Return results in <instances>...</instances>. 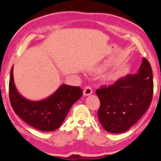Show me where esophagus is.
Instances as JSON below:
<instances>
[{
  "label": "esophagus",
  "mask_w": 161,
  "mask_h": 161,
  "mask_svg": "<svg viewBox=\"0 0 161 161\" xmlns=\"http://www.w3.org/2000/svg\"><path fill=\"white\" fill-rule=\"evenodd\" d=\"M92 92H93V91H92V88H91V87L86 86V88H85L84 91H83V94H84L85 96H88V95H92Z\"/></svg>",
  "instance_id": "34e87169"
}]
</instances>
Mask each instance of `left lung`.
Masks as SVG:
<instances>
[{
  "label": "left lung",
  "instance_id": "1",
  "mask_svg": "<svg viewBox=\"0 0 161 161\" xmlns=\"http://www.w3.org/2000/svg\"><path fill=\"white\" fill-rule=\"evenodd\" d=\"M153 75L147 59L137 73L121 77L110 86L96 90L101 106L97 117L107 132H126L143 116L153 97Z\"/></svg>",
  "mask_w": 161,
  "mask_h": 161
}]
</instances>
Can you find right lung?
<instances>
[{
    "mask_svg": "<svg viewBox=\"0 0 161 161\" xmlns=\"http://www.w3.org/2000/svg\"><path fill=\"white\" fill-rule=\"evenodd\" d=\"M9 95L14 112L23 121L40 131L52 132L61 125L72 105L82 96V90L80 87L63 84L45 99L28 100L16 89L13 66L9 82Z\"/></svg>",
    "mask_w": 161,
    "mask_h": 161,
    "instance_id": "add662e5",
    "label": "right lung"
}]
</instances>
